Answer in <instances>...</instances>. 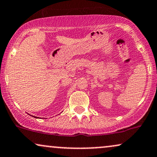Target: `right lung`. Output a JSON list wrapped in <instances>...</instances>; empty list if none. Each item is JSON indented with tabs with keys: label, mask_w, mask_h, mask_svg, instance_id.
<instances>
[{
	"label": "right lung",
	"mask_w": 157,
	"mask_h": 157,
	"mask_svg": "<svg viewBox=\"0 0 157 157\" xmlns=\"http://www.w3.org/2000/svg\"><path fill=\"white\" fill-rule=\"evenodd\" d=\"M33 117H35V118H38V117H35V116H33Z\"/></svg>",
	"instance_id": "right-lung-1"
}]
</instances>
